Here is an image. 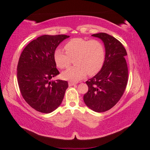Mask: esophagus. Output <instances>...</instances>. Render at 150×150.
<instances>
[{
    "instance_id": "1",
    "label": "esophagus",
    "mask_w": 150,
    "mask_h": 150,
    "mask_svg": "<svg viewBox=\"0 0 150 150\" xmlns=\"http://www.w3.org/2000/svg\"><path fill=\"white\" fill-rule=\"evenodd\" d=\"M68 85H69V87H71V86H73V85H76V83L74 82H71V81H69V82L68 83Z\"/></svg>"
}]
</instances>
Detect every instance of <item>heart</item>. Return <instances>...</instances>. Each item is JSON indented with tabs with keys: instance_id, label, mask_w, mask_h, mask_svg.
Instances as JSON below:
<instances>
[{
	"instance_id": "b5f03b06",
	"label": "heart",
	"mask_w": 150,
	"mask_h": 150,
	"mask_svg": "<svg viewBox=\"0 0 150 150\" xmlns=\"http://www.w3.org/2000/svg\"><path fill=\"white\" fill-rule=\"evenodd\" d=\"M65 50L66 53L60 48H57L54 53L55 65L61 69L67 67L70 64L71 59L74 58L75 65L62 72L63 79L77 82L87 74H96L103 67L105 59V50L98 40L73 38L66 43Z\"/></svg>"
}]
</instances>
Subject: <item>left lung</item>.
I'll list each match as a JSON object with an SVG mask.
<instances>
[{
    "instance_id": "obj_1",
    "label": "left lung",
    "mask_w": 150,
    "mask_h": 150,
    "mask_svg": "<svg viewBox=\"0 0 150 150\" xmlns=\"http://www.w3.org/2000/svg\"><path fill=\"white\" fill-rule=\"evenodd\" d=\"M92 36L104 43L105 59L99 72L86 81L88 90L83 100L92 110L103 112L112 108L126 89L128 71L124 57L127 52L123 45L110 35L101 32Z\"/></svg>"
}]
</instances>
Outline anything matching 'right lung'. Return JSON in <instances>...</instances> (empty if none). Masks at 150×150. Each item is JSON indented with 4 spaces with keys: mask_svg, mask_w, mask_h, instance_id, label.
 Segmentation results:
<instances>
[{
    "mask_svg": "<svg viewBox=\"0 0 150 150\" xmlns=\"http://www.w3.org/2000/svg\"><path fill=\"white\" fill-rule=\"evenodd\" d=\"M67 35H44L34 40L22 51L17 66L20 92L32 108L50 113L59 107L68 87L66 81H51L59 74L54 53Z\"/></svg>",
    "mask_w": 150,
    "mask_h": 150,
    "instance_id": "right-lung-1",
    "label": "right lung"
}]
</instances>
